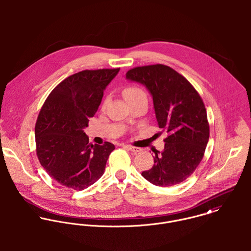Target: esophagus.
<instances>
[{
  "instance_id": "obj_1",
  "label": "esophagus",
  "mask_w": 251,
  "mask_h": 251,
  "mask_svg": "<svg viewBox=\"0 0 251 251\" xmlns=\"http://www.w3.org/2000/svg\"><path fill=\"white\" fill-rule=\"evenodd\" d=\"M125 148H126L128 151H132V152H134V153H136V152H138V151H141L140 148H138V147H133V146H131V145H126Z\"/></svg>"
}]
</instances>
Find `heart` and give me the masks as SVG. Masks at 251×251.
Instances as JSON below:
<instances>
[{
    "label": "heart",
    "mask_w": 251,
    "mask_h": 251,
    "mask_svg": "<svg viewBox=\"0 0 251 251\" xmlns=\"http://www.w3.org/2000/svg\"><path fill=\"white\" fill-rule=\"evenodd\" d=\"M124 96H125V99L126 100L127 102H130V101H133V100H136L138 99H142L145 98L147 99V95L145 93L142 88L140 87H137V86H129V87H126L125 90H124ZM106 103V100L104 102V104Z\"/></svg>",
    "instance_id": "b5f03b06"
}]
</instances>
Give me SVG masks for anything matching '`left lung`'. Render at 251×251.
Segmentation results:
<instances>
[{"label": "left lung", "instance_id": "obj_1", "mask_svg": "<svg viewBox=\"0 0 251 251\" xmlns=\"http://www.w3.org/2000/svg\"><path fill=\"white\" fill-rule=\"evenodd\" d=\"M126 79L146 86L158 126L168 133L164 150L154 151V164L142 176L158 186L178 184L195 171L204 156L210 137L205 104L186 78L164 65L131 69Z\"/></svg>", "mask_w": 251, "mask_h": 251}]
</instances>
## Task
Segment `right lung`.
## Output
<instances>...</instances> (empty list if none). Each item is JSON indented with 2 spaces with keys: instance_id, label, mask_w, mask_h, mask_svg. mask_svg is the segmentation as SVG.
<instances>
[{
  "instance_id": "1",
  "label": "right lung",
  "mask_w": 251,
  "mask_h": 251,
  "mask_svg": "<svg viewBox=\"0 0 251 251\" xmlns=\"http://www.w3.org/2000/svg\"><path fill=\"white\" fill-rule=\"evenodd\" d=\"M120 69L82 71L57 85L43 103L35 127L37 158L61 185L83 190L105 170L115 146L89 143L84 132Z\"/></svg>"
}]
</instances>
